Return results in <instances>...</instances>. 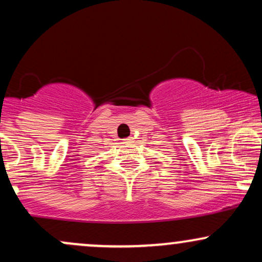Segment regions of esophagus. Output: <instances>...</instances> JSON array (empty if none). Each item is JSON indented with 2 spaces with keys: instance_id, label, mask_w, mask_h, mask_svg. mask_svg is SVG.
Returning a JSON list of instances; mask_svg holds the SVG:
<instances>
[{
  "instance_id": "34e87169",
  "label": "esophagus",
  "mask_w": 262,
  "mask_h": 262,
  "mask_svg": "<svg viewBox=\"0 0 262 262\" xmlns=\"http://www.w3.org/2000/svg\"><path fill=\"white\" fill-rule=\"evenodd\" d=\"M124 143H127V144H129V143H133V138H127V139H124Z\"/></svg>"
}]
</instances>
